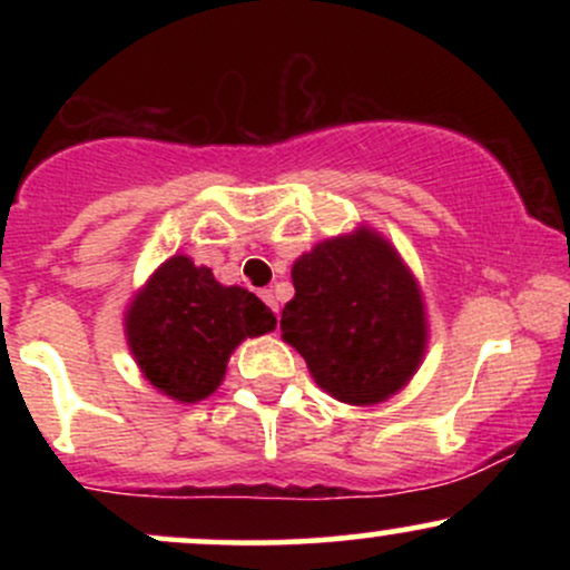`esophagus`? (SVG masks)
<instances>
[{
    "label": "esophagus",
    "instance_id": "esophagus-1",
    "mask_svg": "<svg viewBox=\"0 0 570 570\" xmlns=\"http://www.w3.org/2000/svg\"><path fill=\"white\" fill-rule=\"evenodd\" d=\"M259 297H263V303H265L267 307H271L273 313H278V303H276V297H273V292H271V289H263V292H259Z\"/></svg>",
    "mask_w": 570,
    "mask_h": 570
}]
</instances>
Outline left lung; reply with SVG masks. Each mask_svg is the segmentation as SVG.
<instances>
[{
    "instance_id": "1",
    "label": "left lung",
    "mask_w": 570,
    "mask_h": 570,
    "mask_svg": "<svg viewBox=\"0 0 570 570\" xmlns=\"http://www.w3.org/2000/svg\"><path fill=\"white\" fill-rule=\"evenodd\" d=\"M281 337L332 399L370 407L412 381L429 348L426 299L375 227L332 235L294 259Z\"/></svg>"
}]
</instances>
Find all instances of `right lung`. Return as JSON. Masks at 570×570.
Returning a JSON list of instances; mask_svg holds the SVG:
<instances>
[{
  "mask_svg": "<svg viewBox=\"0 0 570 570\" xmlns=\"http://www.w3.org/2000/svg\"><path fill=\"white\" fill-rule=\"evenodd\" d=\"M122 326L147 383L174 402L195 404L219 389L246 337L276 330V316L257 294L219 284L212 267L174 254L130 297Z\"/></svg>",
  "mask_w": 570,
  "mask_h": 570,
  "instance_id": "1",
  "label": "right lung"
}]
</instances>
